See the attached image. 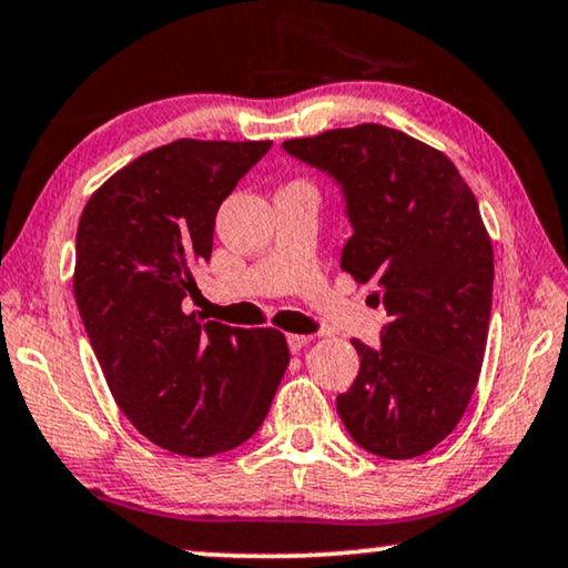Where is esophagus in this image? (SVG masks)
<instances>
[{
    "label": "esophagus",
    "mask_w": 568,
    "mask_h": 568,
    "mask_svg": "<svg viewBox=\"0 0 568 568\" xmlns=\"http://www.w3.org/2000/svg\"><path fill=\"white\" fill-rule=\"evenodd\" d=\"M308 343H312V337L308 335H288V347L293 353L301 351V347H306Z\"/></svg>",
    "instance_id": "obj_1"
}]
</instances>
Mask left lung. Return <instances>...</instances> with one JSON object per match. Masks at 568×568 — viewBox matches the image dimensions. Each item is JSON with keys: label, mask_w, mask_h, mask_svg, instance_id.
<instances>
[{"label": "left lung", "mask_w": 568, "mask_h": 568, "mask_svg": "<svg viewBox=\"0 0 568 568\" xmlns=\"http://www.w3.org/2000/svg\"><path fill=\"white\" fill-rule=\"evenodd\" d=\"M283 148L343 186L353 236L339 267L379 285L389 314L379 347L353 339L361 368L339 418L372 455H426L465 415L486 355L494 246L478 200L442 150L382 124Z\"/></svg>", "instance_id": "1"}]
</instances>
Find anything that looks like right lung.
I'll return each mask as SVG.
<instances>
[{"instance_id":"add662e5","label":"right lung","mask_w":568,"mask_h":568,"mask_svg":"<svg viewBox=\"0 0 568 568\" xmlns=\"http://www.w3.org/2000/svg\"><path fill=\"white\" fill-rule=\"evenodd\" d=\"M270 140H173L103 181L80 215L74 301L121 413L161 449H236L288 368L283 332L196 320L194 267L213 254L215 215Z\"/></svg>"}]
</instances>
